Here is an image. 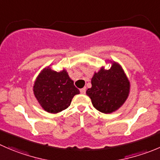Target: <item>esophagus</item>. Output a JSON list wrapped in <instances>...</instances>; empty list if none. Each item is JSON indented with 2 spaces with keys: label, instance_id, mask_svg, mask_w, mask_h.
Instances as JSON below:
<instances>
[{
  "label": "esophagus",
  "instance_id": "1",
  "mask_svg": "<svg viewBox=\"0 0 160 160\" xmlns=\"http://www.w3.org/2000/svg\"><path fill=\"white\" fill-rule=\"evenodd\" d=\"M80 92L82 93V94H85V93H86V88H81V89H80Z\"/></svg>",
  "mask_w": 160,
  "mask_h": 160
}]
</instances>
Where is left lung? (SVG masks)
<instances>
[{"label":"left lung","mask_w":160,"mask_h":160,"mask_svg":"<svg viewBox=\"0 0 160 160\" xmlns=\"http://www.w3.org/2000/svg\"><path fill=\"white\" fill-rule=\"evenodd\" d=\"M110 69L101 68L91 78V87L86 91L94 108L103 113H112L123 105L130 93V81L123 68L110 62Z\"/></svg>","instance_id":"1"}]
</instances>
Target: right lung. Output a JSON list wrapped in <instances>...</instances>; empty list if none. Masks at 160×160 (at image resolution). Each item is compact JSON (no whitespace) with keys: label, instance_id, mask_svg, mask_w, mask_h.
I'll return each instance as SVG.
<instances>
[{"label":"right lung","instance_id":"obj_1","mask_svg":"<svg viewBox=\"0 0 160 160\" xmlns=\"http://www.w3.org/2000/svg\"><path fill=\"white\" fill-rule=\"evenodd\" d=\"M33 94L48 112L58 113L70 105L72 98L80 94L65 69L56 72L45 68L34 82Z\"/></svg>","mask_w":160,"mask_h":160}]
</instances>
